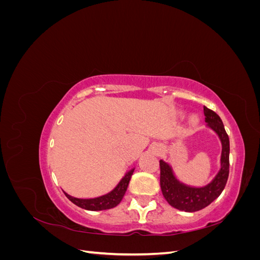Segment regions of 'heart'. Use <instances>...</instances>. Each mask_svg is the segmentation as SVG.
<instances>
[{"mask_svg": "<svg viewBox=\"0 0 260 260\" xmlns=\"http://www.w3.org/2000/svg\"><path fill=\"white\" fill-rule=\"evenodd\" d=\"M192 120H193V121H196V118H195V117H193V118H192Z\"/></svg>", "mask_w": 260, "mask_h": 260, "instance_id": "b5f03b06", "label": "heart"}]
</instances>
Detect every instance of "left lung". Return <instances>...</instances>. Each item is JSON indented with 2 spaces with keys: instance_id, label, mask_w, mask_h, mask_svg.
<instances>
[{
  "instance_id": "left-lung-1",
  "label": "left lung",
  "mask_w": 260,
  "mask_h": 260,
  "mask_svg": "<svg viewBox=\"0 0 260 260\" xmlns=\"http://www.w3.org/2000/svg\"><path fill=\"white\" fill-rule=\"evenodd\" d=\"M204 115L208 127L219 136L222 143L221 168L216 178L209 184L203 187H191L179 182L172 174V169L167 162L159 161L160 187L164 198L169 205L179 210L194 212L207 207L222 193L229 177V154L230 141L220 117L211 109L204 106Z\"/></svg>"
}]
</instances>
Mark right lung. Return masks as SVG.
<instances>
[{
    "instance_id": "add662e5",
    "label": "right lung",
    "mask_w": 260,
    "mask_h": 260,
    "mask_svg": "<svg viewBox=\"0 0 260 260\" xmlns=\"http://www.w3.org/2000/svg\"><path fill=\"white\" fill-rule=\"evenodd\" d=\"M133 171L135 169L130 170L127 175H125L118 185L114 188L112 192H109L106 195L100 196V198L96 199H90V200H83V199H76L73 198V196L68 195L65 193L67 196V199L69 201H72L75 205L79 206L83 209L86 210H105V209H111L113 207H116L118 204H119L123 198V195L127 191V187L129 185V181L133 175Z\"/></svg>"
}]
</instances>
